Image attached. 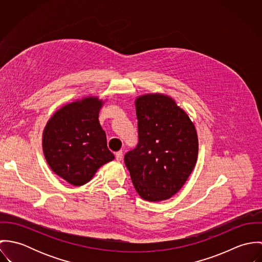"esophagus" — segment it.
Returning a JSON list of instances; mask_svg holds the SVG:
<instances>
[{"label":"esophagus","instance_id":"esophagus-1","mask_svg":"<svg viewBox=\"0 0 262 262\" xmlns=\"http://www.w3.org/2000/svg\"><path fill=\"white\" fill-rule=\"evenodd\" d=\"M116 159L118 160V161H121L122 160V158H123V152L122 151H118V152H116Z\"/></svg>","mask_w":262,"mask_h":262}]
</instances>
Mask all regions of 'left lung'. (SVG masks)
Here are the masks:
<instances>
[{
	"instance_id": "8db88e82",
	"label": "left lung",
	"mask_w": 262,
	"mask_h": 262,
	"mask_svg": "<svg viewBox=\"0 0 262 262\" xmlns=\"http://www.w3.org/2000/svg\"><path fill=\"white\" fill-rule=\"evenodd\" d=\"M135 109L139 142L125 155V164L143 200H168L186 184L196 163L194 124L174 99L164 94L137 97Z\"/></svg>"
}]
</instances>
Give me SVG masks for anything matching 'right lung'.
Wrapping results in <instances>:
<instances>
[{
  "mask_svg": "<svg viewBox=\"0 0 262 262\" xmlns=\"http://www.w3.org/2000/svg\"><path fill=\"white\" fill-rule=\"evenodd\" d=\"M106 100L86 96L52 114L42 133V149L51 170L74 187L89 183L114 160L99 121Z\"/></svg>",
  "mask_w": 262,
  "mask_h": 262,
  "instance_id": "1",
  "label": "right lung"
}]
</instances>
